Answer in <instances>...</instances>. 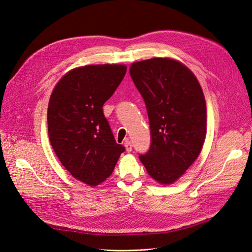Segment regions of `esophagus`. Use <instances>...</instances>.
I'll use <instances>...</instances> for the list:
<instances>
[{
  "mask_svg": "<svg viewBox=\"0 0 252 252\" xmlns=\"http://www.w3.org/2000/svg\"><path fill=\"white\" fill-rule=\"evenodd\" d=\"M125 146H126V152H127V153L132 152V147H133V145H132V143H131V142H129V141H126V142L125 143Z\"/></svg>",
  "mask_w": 252,
  "mask_h": 252,
  "instance_id": "obj_1",
  "label": "esophagus"
}]
</instances>
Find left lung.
Instances as JSON below:
<instances>
[{
    "label": "left lung",
    "instance_id": "obj_1",
    "mask_svg": "<svg viewBox=\"0 0 252 252\" xmlns=\"http://www.w3.org/2000/svg\"><path fill=\"white\" fill-rule=\"evenodd\" d=\"M129 74L145 101L152 137L139 159L155 181L172 184L197 159L206 138L202 89L187 66L169 58L135 62Z\"/></svg>",
    "mask_w": 252,
    "mask_h": 252
}]
</instances>
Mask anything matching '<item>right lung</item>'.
<instances>
[{
    "mask_svg": "<svg viewBox=\"0 0 252 252\" xmlns=\"http://www.w3.org/2000/svg\"><path fill=\"white\" fill-rule=\"evenodd\" d=\"M126 72L121 64L70 70L54 88L48 108L51 145L69 173L89 186L112 174L124 145L117 144L102 106Z\"/></svg>",
    "mask_w": 252,
    "mask_h": 252,
    "instance_id": "1",
    "label": "right lung"
}]
</instances>
